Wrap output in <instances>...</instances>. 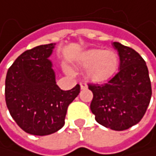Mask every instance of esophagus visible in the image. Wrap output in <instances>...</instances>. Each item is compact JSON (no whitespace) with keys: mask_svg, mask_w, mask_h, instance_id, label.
<instances>
[{"mask_svg":"<svg viewBox=\"0 0 156 156\" xmlns=\"http://www.w3.org/2000/svg\"><path fill=\"white\" fill-rule=\"evenodd\" d=\"M87 88H88V85L85 82H80V89L81 90H85Z\"/></svg>","mask_w":156,"mask_h":156,"instance_id":"esophagus-1","label":"esophagus"}]
</instances>
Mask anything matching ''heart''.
<instances>
[{
	"label": "heart",
	"mask_w": 156,
	"mask_h": 156,
	"mask_svg": "<svg viewBox=\"0 0 156 156\" xmlns=\"http://www.w3.org/2000/svg\"><path fill=\"white\" fill-rule=\"evenodd\" d=\"M119 55L113 50L90 49L81 54L79 60L80 66L85 67L88 80L100 83L108 80L115 74L119 66ZM68 75H74V70L65 66Z\"/></svg>",
	"instance_id": "heart-1"
}]
</instances>
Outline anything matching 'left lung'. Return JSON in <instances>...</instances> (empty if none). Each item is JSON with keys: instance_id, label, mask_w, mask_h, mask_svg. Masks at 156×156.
Listing matches in <instances>:
<instances>
[{"instance_id": "1", "label": "left lung", "mask_w": 156, "mask_h": 156, "mask_svg": "<svg viewBox=\"0 0 156 156\" xmlns=\"http://www.w3.org/2000/svg\"><path fill=\"white\" fill-rule=\"evenodd\" d=\"M112 45L118 51L119 72L105 84H89L93 93L90 110L99 124L120 131L140 121L150 104L152 87L140 55L119 42Z\"/></svg>"}]
</instances>
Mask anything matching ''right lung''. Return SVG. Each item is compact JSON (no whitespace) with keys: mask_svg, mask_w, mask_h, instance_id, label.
<instances>
[{"mask_svg":"<svg viewBox=\"0 0 156 156\" xmlns=\"http://www.w3.org/2000/svg\"><path fill=\"white\" fill-rule=\"evenodd\" d=\"M54 46L50 43L24 51L7 71V108L16 124L32 135H49L62 129L67 107L80 90L79 84L69 90L56 84L49 59Z\"/></svg>","mask_w":156,"mask_h":156,"instance_id":"right-lung-1","label":"right lung"}]
</instances>
